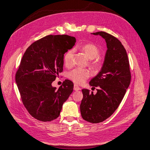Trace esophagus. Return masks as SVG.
Segmentation results:
<instances>
[{"mask_svg":"<svg viewBox=\"0 0 150 150\" xmlns=\"http://www.w3.org/2000/svg\"><path fill=\"white\" fill-rule=\"evenodd\" d=\"M74 90L75 91H79V90H80V88L76 85H74Z\"/></svg>","mask_w":150,"mask_h":150,"instance_id":"esophagus-1","label":"esophagus"}]
</instances>
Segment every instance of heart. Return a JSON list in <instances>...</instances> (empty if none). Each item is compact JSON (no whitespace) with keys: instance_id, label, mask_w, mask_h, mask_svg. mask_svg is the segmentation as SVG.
I'll return each instance as SVG.
<instances>
[{"instance_id":"obj_1","label":"heart","mask_w":150,"mask_h":150,"mask_svg":"<svg viewBox=\"0 0 150 150\" xmlns=\"http://www.w3.org/2000/svg\"><path fill=\"white\" fill-rule=\"evenodd\" d=\"M76 48L84 52L86 57L90 59V65L91 67L95 69L101 67L102 65V60L98 55L100 51H99L98 47L95 44L91 42L85 43L77 46ZM73 56L74 51L72 50H69V51L66 52L64 57V62L66 66L69 67L72 64ZM90 76V73L89 70L79 68L70 71L68 74L69 79L75 83L76 84L79 85L83 83L89 78Z\"/></svg>"}]
</instances>
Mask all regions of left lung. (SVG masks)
<instances>
[{"mask_svg":"<svg viewBox=\"0 0 150 150\" xmlns=\"http://www.w3.org/2000/svg\"><path fill=\"white\" fill-rule=\"evenodd\" d=\"M91 34L103 38L108 49L101 71L89 83L93 88H98L97 93L82 90L80 112L85 120L96 124L117 109L130 83L131 74L126 50L118 39L104 31Z\"/></svg>","mask_w":150,"mask_h":150,"instance_id":"1","label":"left lung"}]
</instances>
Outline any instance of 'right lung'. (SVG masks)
<instances>
[{"instance_id":"1","label":"right lung","mask_w":150,"mask_h":150,"mask_svg":"<svg viewBox=\"0 0 150 150\" xmlns=\"http://www.w3.org/2000/svg\"><path fill=\"white\" fill-rule=\"evenodd\" d=\"M75 42L67 35H48L31 44L23 54L15 80L25 108L38 120L57 119L73 91L70 80H65L58 90L52 83L63 71L64 54Z\"/></svg>"}]
</instances>
